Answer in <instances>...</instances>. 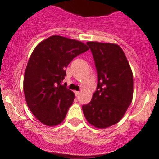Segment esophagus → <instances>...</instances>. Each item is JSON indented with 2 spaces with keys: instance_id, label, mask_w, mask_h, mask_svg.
I'll use <instances>...</instances> for the list:
<instances>
[{
  "instance_id": "obj_1",
  "label": "esophagus",
  "mask_w": 159,
  "mask_h": 159,
  "mask_svg": "<svg viewBox=\"0 0 159 159\" xmlns=\"http://www.w3.org/2000/svg\"><path fill=\"white\" fill-rule=\"evenodd\" d=\"M74 93H75V96H79V95H80V91H74Z\"/></svg>"
}]
</instances>
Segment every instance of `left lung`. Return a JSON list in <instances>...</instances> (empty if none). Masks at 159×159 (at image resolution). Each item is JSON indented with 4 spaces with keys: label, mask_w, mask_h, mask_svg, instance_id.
Listing matches in <instances>:
<instances>
[{
    "label": "left lung",
    "mask_w": 159,
    "mask_h": 159,
    "mask_svg": "<svg viewBox=\"0 0 159 159\" xmlns=\"http://www.w3.org/2000/svg\"><path fill=\"white\" fill-rule=\"evenodd\" d=\"M94 59L98 85L90 103L82 106L87 122L99 129L121 120L130 105L134 77L122 48L110 43L87 42Z\"/></svg>",
    "instance_id": "1"
}]
</instances>
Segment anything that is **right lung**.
Segmentation results:
<instances>
[{
	"instance_id": "obj_1",
	"label": "right lung",
	"mask_w": 159,
	"mask_h": 159,
	"mask_svg": "<svg viewBox=\"0 0 159 159\" xmlns=\"http://www.w3.org/2000/svg\"><path fill=\"white\" fill-rule=\"evenodd\" d=\"M89 48L78 40L51 36L32 53L24 75L23 90L29 108L44 125L53 126L66 118L75 95L62 84L66 68Z\"/></svg>"
}]
</instances>
